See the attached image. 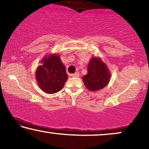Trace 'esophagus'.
Returning a JSON list of instances; mask_svg holds the SVG:
<instances>
[{
    "instance_id": "esophagus-1",
    "label": "esophagus",
    "mask_w": 149,
    "mask_h": 149,
    "mask_svg": "<svg viewBox=\"0 0 149 149\" xmlns=\"http://www.w3.org/2000/svg\"><path fill=\"white\" fill-rule=\"evenodd\" d=\"M71 76L72 77H79V76H80V74H79L78 72H76L75 73H73V74L71 75Z\"/></svg>"
}]
</instances>
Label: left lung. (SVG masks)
<instances>
[{"mask_svg": "<svg viewBox=\"0 0 149 149\" xmlns=\"http://www.w3.org/2000/svg\"><path fill=\"white\" fill-rule=\"evenodd\" d=\"M110 78L111 73L104 62L97 57H92L87 67V74L82 80L89 91H96L106 86Z\"/></svg>", "mask_w": 149, "mask_h": 149, "instance_id": "1", "label": "left lung"}]
</instances>
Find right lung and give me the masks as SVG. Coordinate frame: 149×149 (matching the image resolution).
Listing matches in <instances>:
<instances>
[{"mask_svg": "<svg viewBox=\"0 0 149 149\" xmlns=\"http://www.w3.org/2000/svg\"><path fill=\"white\" fill-rule=\"evenodd\" d=\"M42 65L36 71L38 84L47 93H55L63 88L68 79L65 65L57 54H52L42 59Z\"/></svg>", "mask_w": 149, "mask_h": 149, "instance_id": "add662e5", "label": "right lung"}]
</instances>
